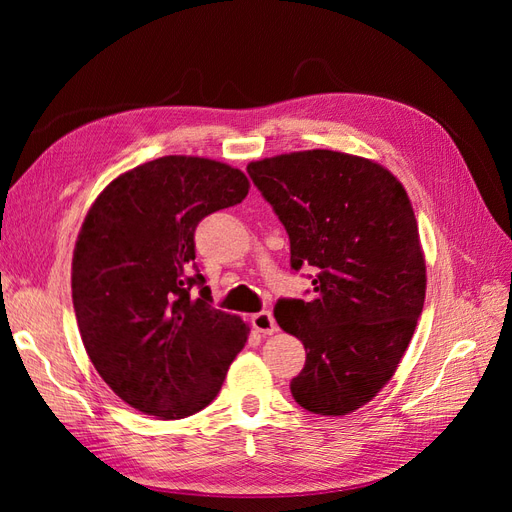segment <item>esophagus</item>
I'll return each mask as SVG.
<instances>
[{"label":"esophagus","instance_id":"obj_1","mask_svg":"<svg viewBox=\"0 0 512 512\" xmlns=\"http://www.w3.org/2000/svg\"><path fill=\"white\" fill-rule=\"evenodd\" d=\"M252 327L262 335H273L277 331V324L271 312H258L252 316Z\"/></svg>","mask_w":512,"mask_h":512}]
</instances>
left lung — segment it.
I'll use <instances>...</instances> for the list:
<instances>
[{"instance_id":"left-lung-1","label":"left lung","mask_w":512,"mask_h":512,"mask_svg":"<svg viewBox=\"0 0 512 512\" xmlns=\"http://www.w3.org/2000/svg\"><path fill=\"white\" fill-rule=\"evenodd\" d=\"M290 239V267L314 271V299H280L275 320L307 359L290 393L314 414L359 410L389 382L425 303V256L404 185L384 166L312 149L247 164Z\"/></svg>"}]
</instances>
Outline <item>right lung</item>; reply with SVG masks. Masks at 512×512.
Instances as JSON below:
<instances>
[{"label": "right lung", "mask_w": 512, "mask_h": 512, "mask_svg": "<svg viewBox=\"0 0 512 512\" xmlns=\"http://www.w3.org/2000/svg\"><path fill=\"white\" fill-rule=\"evenodd\" d=\"M247 190L239 168L164 156L113 179L87 213L72 258L76 322L100 378L138 412L175 421L207 408L247 342L250 327L211 305L194 265L198 222Z\"/></svg>", "instance_id": "right-lung-1"}]
</instances>
